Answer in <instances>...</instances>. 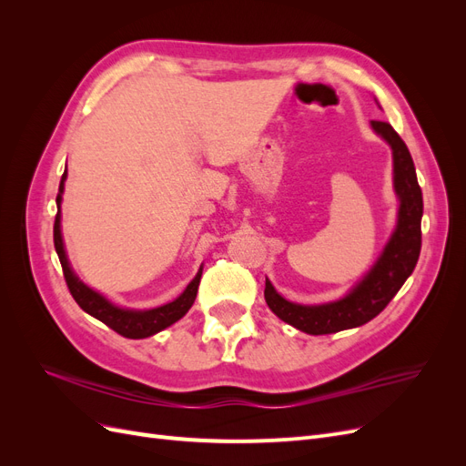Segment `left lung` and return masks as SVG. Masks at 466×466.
<instances>
[{
	"label": "left lung",
	"mask_w": 466,
	"mask_h": 466,
	"mask_svg": "<svg viewBox=\"0 0 466 466\" xmlns=\"http://www.w3.org/2000/svg\"><path fill=\"white\" fill-rule=\"evenodd\" d=\"M371 128L392 149V188L399 198L397 225L375 264L344 298L320 305L291 303L281 298L272 281L266 278L264 299L272 313L307 334L340 332L375 319L414 272L420 257L424 200L412 155L389 122L371 120Z\"/></svg>",
	"instance_id": "8db88e82"
}]
</instances>
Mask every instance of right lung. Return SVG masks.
I'll use <instances>...</instances> for the list:
<instances>
[{"instance_id": "right-lung-1", "label": "right lung", "mask_w": 466, "mask_h": 466, "mask_svg": "<svg viewBox=\"0 0 466 466\" xmlns=\"http://www.w3.org/2000/svg\"><path fill=\"white\" fill-rule=\"evenodd\" d=\"M66 178H67V167H66V171L60 180L58 196H56L58 214H56V221H54V247H56V252H58V258L62 264L69 293L74 295V299L77 301V305L83 309V311L89 313L91 317L98 319L101 322H105L108 329L122 334L124 338H134V340L157 334V332L165 330L167 327H171V324L177 322L178 319L185 317L196 299V293H198L202 266H200L198 274L194 276V279L187 286V289L182 291L177 299H173L171 303H165L161 307H155V309H144V311H139V309H126V307L115 305L110 299H106L103 293H98L93 288H89L87 284H83L79 276L74 272L72 264H69V260H67L64 237H62L60 206H62Z\"/></svg>"}]
</instances>
